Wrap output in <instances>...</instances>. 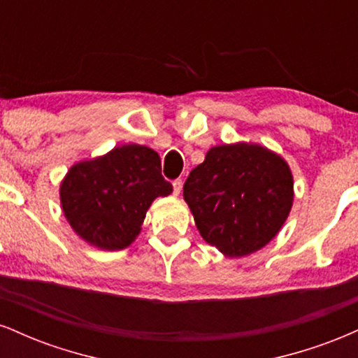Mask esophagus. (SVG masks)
Returning <instances> with one entry per match:
<instances>
[{
	"instance_id": "obj_1",
	"label": "esophagus",
	"mask_w": 358,
	"mask_h": 358,
	"mask_svg": "<svg viewBox=\"0 0 358 358\" xmlns=\"http://www.w3.org/2000/svg\"><path fill=\"white\" fill-rule=\"evenodd\" d=\"M182 188H183V182L182 180H175L173 182V193L175 195H180V192H182Z\"/></svg>"
}]
</instances>
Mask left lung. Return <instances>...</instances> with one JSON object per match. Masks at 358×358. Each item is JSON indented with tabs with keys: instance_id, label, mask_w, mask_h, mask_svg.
<instances>
[{
	"instance_id": "left-lung-1",
	"label": "left lung",
	"mask_w": 358,
	"mask_h": 358,
	"mask_svg": "<svg viewBox=\"0 0 358 358\" xmlns=\"http://www.w3.org/2000/svg\"><path fill=\"white\" fill-rule=\"evenodd\" d=\"M293 175L268 148L213 146L183 185V199L205 242L242 257L276 237L293 207Z\"/></svg>"
}]
</instances>
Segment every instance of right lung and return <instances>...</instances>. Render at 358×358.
Instances as JSON below:
<instances>
[{
  "instance_id": "add662e5",
  "label": "right lung",
  "mask_w": 358,
  "mask_h": 358,
  "mask_svg": "<svg viewBox=\"0 0 358 358\" xmlns=\"http://www.w3.org/2000/svg\"><path fill=\"white\" fill-rule=\"evenodd\" d=\"M171 192L155 150L122 145L99 158L76 163L62 180L60 203L80 239L99 249L119 250L141 232L156 196Z\"/></svg>"
}]
</instances>
